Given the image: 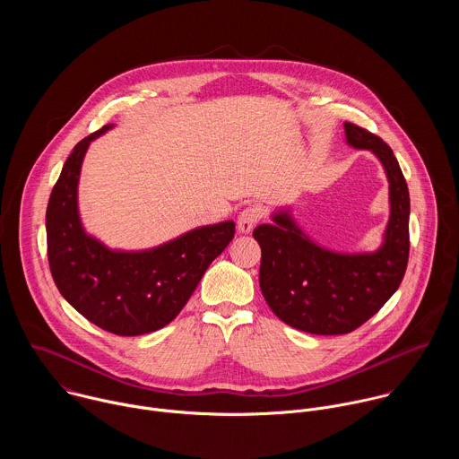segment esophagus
<instances>
[{"instance_id": "obj_1", "label": "esophagus", "mask_w": 459, "mask_h": 459, "mask_svg": "<svg viewBox=\"0 0 459 459\" xmlns=\"http://www.w3.org/2000/svg\"><path fill=\"white\" fill-rule=\"evenodd\" d=\"M261 216H264V212H261L257 205L245 207L238 216V230L241 234H248L254 229V225L261 220Z\"/></svg>"}]
</instances>
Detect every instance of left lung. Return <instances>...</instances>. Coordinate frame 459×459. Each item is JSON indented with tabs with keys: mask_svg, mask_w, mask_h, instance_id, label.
<instances>
[{
	"mask_svg": "<svg viewBox=\"0 0 459 459\" xmlns=\"http://www.w3.org/2000/svg\"><path fill=\"white\" fill-rule=\"evenodd\" d=\"M345 138L351 147L370 151L388 179L390 216L381 247L358 254L319 247L289 209L252 232L261 247L259 287L265 301L287 325L321 336L349 334L372 317L398 290L411 248V198L394 152L354 123H345Z\"/></svg>",
	"mask_w": 459,
	"mask_h": 459,
	"instance_id": "8db88e82",
	"label": "left lung"
}]
</instances>
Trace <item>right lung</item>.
I'll list each match as a JSON object with an SVG mask.
<instances>
[{
	"mask_svg": "<svg viewBox=\"0 0 459 459\" xmlns=\"http://www.w3.org/2000/svg\"><path fill=\"white\" fill-rule=\"evenodd\" d=\"M65 161L48 198L47 254L61 296L100 329L142 336L169 325L185 307L212 261L232 241L234 221L198 227L147 250H112L87 234L78 211V181L91 142Z\"/></svg>",
	"mask_w": 459,
	"mask_h": 459,
	"instance_id": "add662e5",
	"label": "right lung"
}]
</instances>
